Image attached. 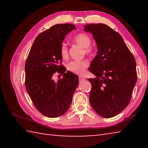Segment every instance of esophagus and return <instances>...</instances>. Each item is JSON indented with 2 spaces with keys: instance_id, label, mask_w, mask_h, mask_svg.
Instances as JSON below:
<instances>
[{
  "instance_id": "1",
  "label": "esophagus",
  "mask_w": 148,
  "mask_h": 148,
  "mask_svg": "<svg viewBox=\"0 0 148 148\" xmlns=\"http://www.w3.org/2000/svg\"><path fill=\"white\" fill-rule=\"evenodd\" d=\"M86 77H84V76H79V80L80 82L85 81V80H86Z\"/></svg>"
}]
</instances>
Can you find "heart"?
I'll list each match as a JSON object with an SVG mask.
<instances>
[{
    "instance_id": "1",
    "label": "heart",
    "mask_w": 148,
    "mask_h": 148,
    "mask_svg": "<svg viewBox=\"0 0 148 148\" xmlns=\"http://www.w3.org/2000/svg\"><path fill=\"white\" fill-rule=\"evenodd\" d=\"M74 41L79 46L85 48V52L87 54H91L93 52V49L90 47L91 43V39L87 34L79 33L74 37ZM60 53L63 59L68 57V47L65 43H62L60 47ZM89 61L87 60L82 61H74L67 65V69L69 71L75 74H82L86 72V69L89 66Z\"/></svg>"
}]
</instances>
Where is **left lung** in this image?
I'll list each match as a JSON object with an SVG mask.
<instances>
[{"label": "left lung", "mask_w": 148, "mask_h": 148, "mask_svg": "<svg viewBox=\"0 0 148 148\" xmlns=\"http://www.w3.org/2000/svg\"><path fill=\"white\" fill-rule=\"evenodd\" d=\"M84 30L92 34L98 49L89 66L96 76L88 79L90 104L99 116L110 118L131 101L137 81L136 61L121 35L106 25H86Z\"/></svg>", "instance_id": "1"}]
</instances>
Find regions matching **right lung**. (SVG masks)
<instances>
[{
	"instance_id": "add662e5",
	"label": "right lung",
	"mask_w": 148,
	"mask_h": 148,
	"mask_svg": "<svg viewBox=\"0 0 148 148\" xmlns=\"http://www.w3.org/2000/svg\"><path fill=\"white\" fill-rule=\"evenodd\" d=\"M76 29L72 24H57L41 32L34 40L26 60L27 92L36 109L50 118L61 116L69 110L79 84L77 75L66 72V69L59 64L62 41ZM57 71L63 74V78L56 82L52 76Z\"/></svg>"
}]
</instances>
